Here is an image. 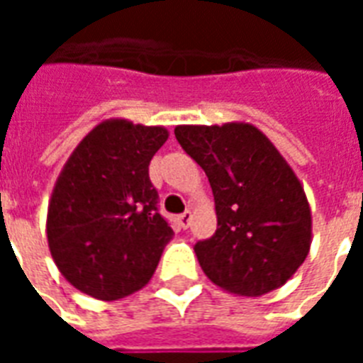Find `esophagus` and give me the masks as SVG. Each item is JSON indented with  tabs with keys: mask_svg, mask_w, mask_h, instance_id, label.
Listing matches in <instances>:
<instances>
[{
	"mask_svg": "<svg viewBox=\"0 0 363 363\" xmlns=\"http://www.w3.org/2000/svg\"><path fill=\"white\" fill-rule=\"evenodd\" d=\"M190 220H192V213H190V211H184L182 215H179V224H181L184 230L190 226Z\"/></svg>",
	"mask_w": 363,
	"mask_h": 363,
	"instance_id": "34e87169",
	"label": "esophagus"
}]
</instances>
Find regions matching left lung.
Instances as JSON below:
<instances>
[{
  "label": "left lung",
  "instance_id": "obj_1",
  "mask_svg": "<svg viewBox=\"0 0 363 363\" xmlns=\"http://www.w3.org/2000/svg\"><path fill=\"white\" fill-rule=\"evenodd\" d=\"M175 137L215 196V235L194 247L205 275L247 298L281 288L313 241L309 201L290 164L248 122L177 125Z\"/></svg>",
  "mask_w": 363,
  "mask_h": 363
}]
</instances>
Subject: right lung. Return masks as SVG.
<instances>
[{
  "instance_id": "right-lung-1",
  "label": "right lung",
  "mask_w": 363,
  "mask_h": 363,
  "mask_svg": "<svg viewBox=\"0 0 363 363\" xmlns=\"http://www.w3.org/2000/svg\"><path fill=\"white\" fill-rule=\"evenodd\" d=\"M169 131L109 118L90 130L60 171L47 239L65 281L115 301L147 286L173 230L158 213L148 164Z\"/></svg>"
}]
</instances>
